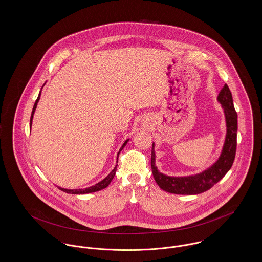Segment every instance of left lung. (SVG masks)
I'll list each match as a JSON object with an SVG mask.
<instances>
[{
    "mask_svg": "<svg viewBox=\"0 0 262 262\" xmlns=\"http://www.w3.org/2000/svg\"><path fill=\"white\" fill-rule=\"evenodd\" d=\"M217 101L224 108L227 123L225 144L216 162L199 174L187 177H171L160 173L155 166L154 143L151 150V169L154 180L164 191L179 195H196L211 189L231 169L236 151L237 114L233 107L231 90L227 84L219 93Z\"/></svg>",
    "mask_w": 262,
    "mask_h": 262,
    "instance_id": "obj_1",
    "label": "left lung"
}]
</instances>
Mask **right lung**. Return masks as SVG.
Returning a JSON list of instances; mask_svg holds the SVG:
<instances>
[{
    "instance_id": "add662e5",
    "label": "right lung",
    "mask_w": 262,
    "mask_h": 262,
    "mask_svg": "<svg viewBox=\"0 0 262 262\" xmlns=\"http://www.w3.org/2000/svg\"><path fill=\"white\" fill-rule=\"evenodd\" d=\"M39 98H40V92H39V95H38V97H37V99H36V101H35V103H34V106H33L32 112H31V123H32L33 114H34V111H35L36 106H37V103H38V101H39ZM127 141H128V139L124 141V143L122 145V147L120 148V150H119V152H118V157H119V154H120V152L123 150V147L125 146V144L127 143ZM117 162H118V161H117ZM117 166H118V164L115 166V168H114V169L111 171V173L108 174V176H107L105 179H103L101 182H99V183H97V184L94 185V186H91V187H88V188H85V189H73V190H71V189H64V188H60V187H58V188H59L61 191H63V192H65V193H69V194H88V193H93V192L100 191V190L105 189L106 187H108V184L111 183V181L113 180V178H114V176H115V174H116Z\"/></svg>"
}]
</instances>
